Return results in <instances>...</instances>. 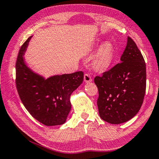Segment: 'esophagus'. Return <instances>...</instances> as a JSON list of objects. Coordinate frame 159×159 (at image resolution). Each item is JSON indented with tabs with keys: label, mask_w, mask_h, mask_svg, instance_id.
<instances>
[{
	"label": "esophagus",
	"mask_w": 159,
	"mask_h": 159,
	"mask_svg": "<svg viewBox=\"0 0 159 159\" xmlns=\"http://www.w3.org/2000/svg\"><path fill=\"white\" fill-rule=\"evenodd\" d=\"M84 81L86 83H89L92 81L91 76L90 75L89 73H85L84 74Z\"/></svg>",
	"instance_id": "1"
}]
</instances>
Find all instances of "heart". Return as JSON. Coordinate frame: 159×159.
<instances>
[{
    "label": "heart",
    "instance_id": "obj_1",
    "mask_svg": "<svg viewBox=\"0 0 159 159\" xmlns=\"http://www.w3.org/2000/svg\"><path fill=\"white\" fill-rule=\"evenodd\" d=\"M100 46L98 45V47ZM115 58V48L110 42H106L101 46L94 60V66L97 69L104 70L112 65Z\"/></svg>",
    "mask_w": 159,
    "mask_h": 159
}]
</instances>
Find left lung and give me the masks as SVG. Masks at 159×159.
Wrapping results in <instances>:
<instances>
[{
  "label": "left lung",
  "mask_w": 159,
  "mask_h": 159,
  "mask_svg": "<svg viewBox=\"0 0 159 159\" xmlns=\"http://www.w3.org/2000/svg\"><path fill=\"white\" fill-rule=\"evenodd\" d=\"M100 117L112 124L126 122L137 114L146 88V63L136 43L128 37L120 63L95 77Z\"/></svg>",
  "instance_id": "left-lung-1"
}]
</instances>
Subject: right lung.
<instances>
[{
	"instance_id": "add662e5",
	"label": "right lung",
	"mask_w": 159,
	"mask_h": 159,
	"mask_svg": "<svg viewBox=\"0 0 159 159\" xmlns=\"http://www.w3.org/2000/svg\"><path fill=\"white\" fill-rule=\"evenodd\" d=\"M29 37L20 47L16 63V85L25 108L45 125L63 124L71 104L70 96L82 84L84 72L53 75L45 79L25 65L23 56Z\"/></svg>"
}]
</instances>
